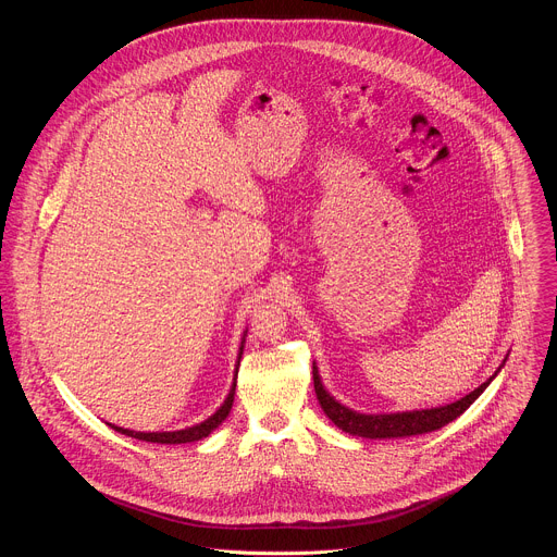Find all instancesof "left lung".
Returning a JSON list of instances; mask_svg holds the SVG:
<instances>
[{"label": "left lung", "instance_id": "left-lung-1", "mask_svg": "<svg viewBox=\"0 0 557 557\" xmlns=\"http://www.w3.org/2000/svg\"><path fill=\"white\" fill-rule=\"evenodd\" d=\"M505 361H507V357H505ZM505 361H503V366H505ZM500 368L496 370V374L500 372ZM496 374L490 376V381H485L473 392L465 394L462 399H458L454 404H447V406H441V408L389 412V414H363V412H357L352 408H346L344 404H339L335 399V396L324 387L322 376H320V368H317V363L312 361L314 392H317V399H320V406H322L324 414L339 430H344L352 436H363V438H404V436H419V434L441 430L443 425L458 419L475 399H479V396L487 389V385L496 379Z\"/></svg>", "mask_w": 557, "mask_h": 557}]
</instances>
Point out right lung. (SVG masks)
Masks as SVG:
<instances>
[{
	"label": "right lung",
	"mask_w": 557,
	"mask_h": 557,
	"mask_svg": "<svg viewBox=\"0 0 557 557\" xmlns=\"http://www.w3.org/2000/svg\"><path fill=\"white\" fill-rule=\"evenodd\" d=\"M245 337H247V331L243 335V342H240V350H237V361H235V370H233V383L228 387V394L224 404L209 417L205 419L202 423H196L191 428H185V430H174V432H136V430H127V428H119V425H112L108 423L112 430L125 434V436H132V438H138V441H147V443H161V445H181V443H194V441H200V438H207L218 425H222V421L228 417L231 412V406H233V396H235V379H237V366H240V359H243V352H245Z\"/></svg>",
	"instance_id": "add662e5"
}]
</instances>
